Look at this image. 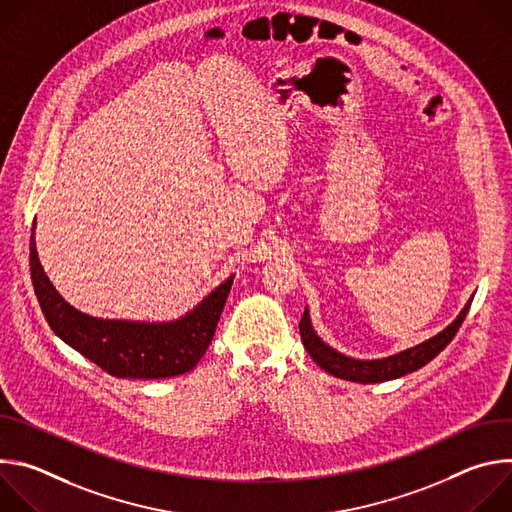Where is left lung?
<instances>
[{"instance_id": "8db88e82", "label": "left lung", "mask_w": 512, "mask_h": 512, "mask_svg": "<svg viewBox=\"0 0 512 512\" xmlns=\"http://www.w3.org/2000/svg\"><path fill=\"white\" fill-rule=\"evenodd\" d=\"M472 300H474V296L466 302V306L456 316V320L452 324H448L442 332H437L435 336H431L411 348H405L395 354L381 356V358H354V356H348V354L332 348L314 330L308 306H306L302 322H300V334H302V342H304L308 354L314 358V362L320 369H324L332 377L352 381V383H364V385L383 383V381H393V379H399L413 371H419L429 360H433L437 354H440L452 342L458 328L462 326Z\"/></svg>"}]
</instances>
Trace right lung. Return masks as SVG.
Returning <instances> with one entry per match:
<instances>
[{
	"label": "right lung",
	"instance_id": "obj_1",
	"mask_svg": "<svg viewBox=\"0 0 512 512\" xmlns=\"http://www.w3.org/2000/svg\"><path fill=\"white\" fill-rule=\"evenodd\" d=\"M30 235V273L42 314L54 334L119 379H170L192 371L212 342L233 285L227 277L184 316L168 322L109 320L70 306L48 279Z\"/></svg>",
	"mask_w": 512,
	"mask_h": 512
}]
</instances>
